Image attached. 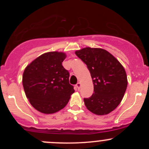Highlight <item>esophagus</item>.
I'll return each instance as SVG.
<instances>
[{
  "label": "esophagus",
  "mask_w": 149,
  "mask_h": 149,
  "mask_svg": "<svg viewBox=\"0 0 149 149\" xmlns=\"http://www.w3.org/2000/svg\"><path fill=\"white\" fill-rule=\"evenodd\" d=\"M76 88H77V89H78V90H80V86H81V83H77V84L76 85Z\"/></svg>",
  "instance_id": "esophagus-1"
}]
</instances>
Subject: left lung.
Segmentation results:
<instances>
[{
	"mask_svg": "<svg viewBox=\"0 0 149 149\" xmlns=\"http://www.w3.org/2000/svg\"><path fill=\"white\" fill-rule=\"evenodd\" d=\"M75 53L87 65L93 81L94 94L84 98L85 105L97 115L109 113L119 105L127 89L123 66L104 49L85 47Z\"/></svg>",
	"mask_w": 149,
	"mask_h": 149,
	"instance_id": "obj_1",
	"label": "left lung"
}]
</instances>
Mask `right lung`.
<instances>
[{
    "mask_svg": "<svg viewBox=\"0 0 149 149\" xmlns=\"http://www.w3.org/2000/svg\"><path fill=\"white\" fill-rule=\"evenodd\" d=\"M63 52L42 54L26 66L22 83L26 96L38 111L49 114L59 111L74 92L69 84V72L62 66Z\"/></svg>",
    "mask_w": 149,
    "mask_h": 149,
    "instance_id": "1",
    "label": "right lung"
}]
</instances>
